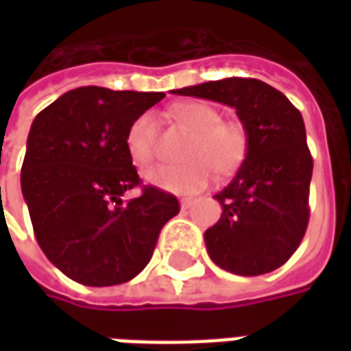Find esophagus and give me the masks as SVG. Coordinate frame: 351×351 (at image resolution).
I'll return each mask as SVG.
<instances>
[{
  "instance_id": "1",
  "label": "esophagus",
  "mask_w": 351,
  "mask_h": 351,
  "mask_svg": "<svg viewBox=\"0 0 351 351\" xmlns=\"http://www.w3.org/2000/svg\"><path fill=\"white\" fill-rule=\"evenodd\" d=\"M191 205H193V199H190V197L180 199V208H182V210H188Z\"/></svg>"
}]
</instances>
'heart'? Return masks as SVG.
I'll list each match as a JSON object with an SVG mask.
<instances>
[{
	"label": "heart",
	"mask_w": 351,
	"mask_h": 351,
	"mask_svg": "<svg viewBox=\"0 0 351 351\" xmlns=\"http://www.w3.org/2000/svg\"><path fill=\"white\" fill-rule=\"evenodd\" d=\"M171 114L193 135L184 150L182 163L146 169V184L167 193L188 195L205 188L214 173L233 175L250 150V133L241 120H221L220 112L201 101H186L173 107ZM156 122L145 112L137 116L125 133V150L133 163L148 165L154 158Z\"/></svg>",
	"instance_id": "obj_1"
}]
</instances>
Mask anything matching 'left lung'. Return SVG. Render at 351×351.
<instances>
[{
	"label": "left lung",
	"instance_id": "1",
	"mask_svg": "<svg viewBox=\"0 0 351 351\" xmlns=\"http://www.w3.org/2000/svg\"><path fill=\"white\" fill-rule=\"evenodd\" d=\"M173 93L233 107L250 133L246 160L214 195L221 216L205 231L210 259L241 276L282 267L299 248L310 216L312 156L301 112L258 79L210 80Z\"/></svg>",
	"mask_w": 351,
	"mask_h": 351
}]
</instances>
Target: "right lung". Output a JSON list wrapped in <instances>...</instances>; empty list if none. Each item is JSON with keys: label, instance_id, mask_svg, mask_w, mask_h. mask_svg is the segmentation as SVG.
<instances>
[{"label": "right lung", "instance_id": "1", "mask_svg": "<svg viewBox=\"0 0 351 351\" xmlns=\"http://www.w3.org/2000/svg\"><path fill=\"white\" fill-rule=\"evenodd\" d=\"M163 92L82 86L35 116L20 186L35 239L54 267L79 284L116 286L145 269L161 228L180 206L175 195L143 186L125 150L137 116Z\"/></svg>", "mask_w": 351, "mask_h": 351}]
</instances>
